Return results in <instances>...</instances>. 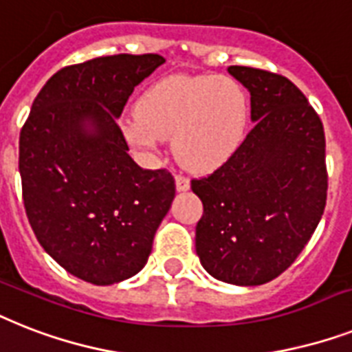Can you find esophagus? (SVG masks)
<instances>
[{
  "instance_id": "obj_1",
  "label": "esophagus",
  "mask_w": 352,
  "mask_h": 352,
  "mask_svg": "<svg viewBox=\"0 0 352 352\" xmlns=\"http://www.w3.org/2000/svg\"><path fill=\"white\" fill-rule=\"evenodd\" d=\"M175 188L177 191H188L190 190V179H186L182 175L175 177Z\"/></svg>"
}]
</instances>
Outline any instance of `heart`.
Here are the masks:
<instances>
[{"label": "heart", "mask_w": 352, "mask_h": 352, "mask_svg": "<svg viewBox=\"0 0 352 352\" xmlns=\"http://www.w3.org/2000/svg\"><path fill=\"white\" fill-rule=\"evenodd\" d=\"M135 110L122 122L128 142L155 151L173 137V153L193 171L222 166L248 126L244 90L224 76L166 77L139 97Z\"/></svg>", "instance_id": "1"}]
</instances>
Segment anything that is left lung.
Here are the masks:
<instances>
[{
  "label": "left lung",
  "mask_w": 352,
  "mask_h": 352,
  "mask_svg": "<svg viewBox=\"0 0 352 352\" xmlns=\"http://www.w3.org/2000/svg\"><path fill=\"white\" fill-rule=\"evenodd\" d=\"M228 72L248 88L255 126L219 170L191 181L204 206L195 250L213 278L262 285L295 262L324 215V126L287 77Z\"/></svg>",
  "instance_id": "8db88e82"
}]
</instances>
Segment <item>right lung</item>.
Segmentation results:
<instances>
[{
	"label": "right lung",
	"mask_w": 352,
	"mask_h": 352,
	"mask_svg": "<svg viewBox=\"0 0 352 352\" xmlns=\"http://www.w3.org/2000/svg\"><path fill=\"white\" fill-rule=\"evenodd\" d=\"M164 61L119 54L61 68L21 128L28 222L43 250L90 284H119L146 265L175 197L171 173L137 166L117 126L133 88Z\"/></svg>",
	"instance_id": "1"
}]
</instances>
